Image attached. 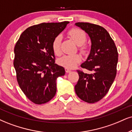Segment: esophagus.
<instances>
[{
	"label": "esophagus",
	"mask_w": 132,
	"mask_h": 132,
	"mask_svg": "<svg viewBox=\"0 0 132 132\" xmlns=\"http://www.w3.org/2000/svg\"><path fill=\"white\" fill-rule=\"evenodd\" d=\"M65 70L66 73H70V72H71L70 70L69 69H67V68H65Z\"/></svg>",
	"instance_id": "34e87169"
}]
</instances>
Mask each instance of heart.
I'll return each instance as SVG.
<instances>
[{"instance_id":"b5f03b06","label":"heart","mask_w":132,"mask_h":132,"mask_svg":"<svg viewBox=\"0 0 132 132\" xmlns=\"http://www.w3.org/2000/svg\"><path fill=\"white\" fill-rule=\"evenodd\" d=\"M68 35L70 37L76 45L79 46V50L82 53H86L87 48L83 44L86 41V34L83 30L78 28H73L68 32ZM61 35H57L54 38L52 43V48L55 54L59 56L61 54ZM81 61V57L78 54L72 55H65L59 59L57 63L59 65L67 69H73Z\"/></svg>"}]
</instances>
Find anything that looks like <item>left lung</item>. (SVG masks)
Here are the masks:
<instances>
[{
  "label": "left lung",
  "mask_w": 132,
  "mask_h": 132,
  "mask_svg": "<svg viewBox=\"0 0 132 132\" xmlns=\"http://www.w3.org/2000/svg\"><path fill=\"white\" fill-rule=\"evenodd\" d=\"M75 25L88 34L92 45L88 57L81 65L91 73L78 70L79 79L75 90L81 100L94 103L105 97L113 83L117 72L118 50L103 27L89 22H76Z\"/></svg>",
  "instance_id": "1"
}]
</instances>
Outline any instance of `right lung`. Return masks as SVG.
Segmentation results:
<instances>
[{
    "instance_id": "right-lung-1",
    "label": "right lung",
    "mask_w": 132,
    "mask_h": 132,
    "mask_svg": "<svg viewBox=\"0 0 132 132\" xmlns=\"http://www.w3.org/2000/svg\"><path fill=\"white\" fill-rule=\"evenodd\" d=\"M69 23L43 22L29 27L14 46L13 65L18 82L27 98L37 105L54 97L56 79L65 73L63 67L55 63L52 43Z\"/></svg>"
}]
</instances>
